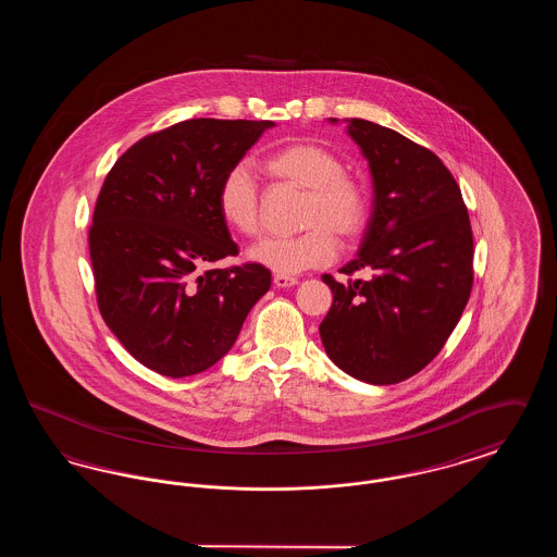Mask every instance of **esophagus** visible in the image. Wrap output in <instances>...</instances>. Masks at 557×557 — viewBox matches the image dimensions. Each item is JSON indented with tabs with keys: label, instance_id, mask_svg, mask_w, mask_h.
I'll return each mask as SVG.
<instances>
[{
	"label": "esophagus",
	"instance_id": "obj_1",
	"mask_svg": "<svg viewBox=\"0 0 557 557\" xmlns=\"http://www.w3.org/2000/svg\"><path fill=\"white\" fill-rule=\"evenodd\" d=\"M273 284H275V288H290L298 284V280L292 275H273Z\"/></svg>",
	"mask_w": 557,
	"mask_h": 557
}]
</instances>
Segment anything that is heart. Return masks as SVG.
Instances as JSON below:
<instances>
[{"instance_id":"obj_1","label":"heart","mask_w":557,"mask_h":557,"mask_svg":"<svg viewBox=\"0 0 557 557\" xmlns=\"http://www.w3.org/2000/svg\"><path fill=\"white\" fill-rule=\"evenodd\" d=\"M265 169L280 182L307 189L294 238H265L248 257L277 275H296L327 265L341 242L359 238L368 225L370 196L363 182L346 173L345 160L315 141H292L273 150ZM221 219L242 236H257L263 227L261 187L248 164H232L216 189Z\"/></svg>"}]
</instances>
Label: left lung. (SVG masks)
I'll list each match as a JSON object with an SVG mask.
<instances>
[{"label": "left lung", "instance_id": "obj_1", "mask_svg": "<svg viewBox=\"0 0 557 557\" xmlns=\"http://www.w3.org/2000/svg\"><path fill=\"white\" fill-rule=\"evenodd\" d=\"M336 121V119H332ZM370 162L373 211L357 259L321 280L332 307L319 325L327 357L368 384H397L441 352L474 282V238L449 169L434 152L388 127L346 119Z\"/></svg>", "mask_w": 557, "mask_h": 557}]
</instances>
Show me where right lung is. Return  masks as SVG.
I'll return each instance as SVG.
<instances>
[{"label": "right lung", "mask_w": 557, "mask_h": 557, "mask_svg": "<svg viewBox=\"0 0 557 557\" xmlns=\"http://www.w3.org/2000/svg\"><path fill=\"white\" fill-rule=\"evenodd\" d=\"M269 127L273 121H182L133 144L104 180L89 227L98 309L148 370H209L271 286L259 263L209 267L238 255L216 209L221 177Z\"/></svg>", "instance_id": "right-lung-1"}]
</instances>
